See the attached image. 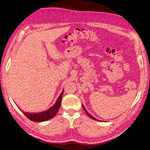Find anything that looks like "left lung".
I'll list each match as a JSON object with an SVG mask.
<instances>
[{
    "label": "left lung",
    "mask_w": 150,
    "mask_h": 150,
    "mask_svg": "<svg viewBox=\"0 0 150 150\" xmlns=\"http://www.w3.org/2000/svg\"><path fill=\"white\" fill-rule=\"evenodd\" d=\"M82 106H83V109H84V111L86 112V115H87L89 117H91V119H93V120H96V121H99V120H98V119H96V118H95V117H93L91 115H90L89 114V113L87 111V110H86V108H84V106H83V104H82Z\"/></svg>",
    "instance_id": "1"
}]
</instances>
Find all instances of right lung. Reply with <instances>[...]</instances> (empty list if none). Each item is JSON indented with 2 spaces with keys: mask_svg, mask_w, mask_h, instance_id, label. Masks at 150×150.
Listing matches in <instances>:
<instances>
[{
  "mask_svg": "<svg viewBox=\"0 0 150 150\" xmlns=\"http://www.w3.org/2000/svg\"><path fill=\"white\" fill-rule=\"evenodd\" d=\"M64 93V89L62 90L59 96L58 97L57 99L56 102L55 104H54L52 106H51L47 110H46L42 112H28L25 111H22V112L25 115V116L28 117V118L33 121L35 122H42V121H46L52 118L53 117L56 116L57 112L59 111V109L60 108L61 104V100H62V94Z\"/></svg>",
  "mask_w": 150,
  "mask_h": 150,
  "instance_id": "obj_1",
  "label": "right lung"
}]
</instances>
